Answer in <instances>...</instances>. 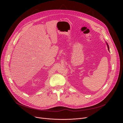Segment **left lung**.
<instances>
[{"label":"left lung","mask_w":123,"mask_h":123,"mask_svg":"<svg viewBox=\"0 0 123 123\" xmlns=\"http://www.w3.org/2000/svg\"><path fill=\"white\" fill-rule=\"evenodd\" d=\"M106 44H107V46H108V50H109V51H110V49H109V45H108V44L106 42Z\"/></svg>","instance_id":"1"}]
</instances>
